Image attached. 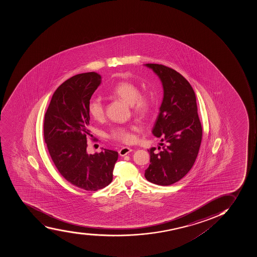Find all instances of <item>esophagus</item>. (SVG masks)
<instances>
[{"label":"esophagus","mask_w":257,"mask_h":257,"mask_svg":"<svg viewBox=\"0 0 257 257\" xmlns=\"http://www.w3.org/2000/svg\"><path fill=\"white\" fill-rule=\"evenodd\" d=\"M131 152H132L131 148H127V147H122L120 150L118 151V154H119L121 157H123V156L127 155V154L131 153Z\"/></svg>","instance_id":"esophagus-1"}]
</instances>
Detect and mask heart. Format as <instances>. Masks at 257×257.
Wrapping results in <instances>:
<instances>
[{"instance_id": "heart-1", "label": "heart", "mask_w": 257, "mask_h": 257, "mask_svg": "<svg viewBox=\"0 0 257 257\" xmlns=\"http://www.w3.org/2000/svg\"><path fill=\"white\" fill-rule=\"evenodd\" d=\"M111 94L117 97L123 99L130 104L134 113L137 115L146 116L153 109V100L150 95L140 94L139 86L131 81H119L111 89ZM88 112L95 120L101 121L105 115L103 103L97 99H91L88 105ZM135 126L116 127L111 130L109 137L115 141L121 142L122 144H133L136 139L133 131Z\"/></svg>"}]
</instances>
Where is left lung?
Listing matches in <instances>:
<instances>
[{"label": "left lung", "instance_id": "obj_1", "mask_svg": "<svg viewBox=\"0 0 257 257\" xmlns=\"http://www.w3.org/2000/svg\"><path fill=\"white\" fill-rule=\"evenodd\" d=\"M159 76L164 97L153 134L162 143L148 151L150 165L145 171L149 182L170 185L180 181L194 166L202 141L201 122L196 96L189 81L176 70L164 65L147 63Z\"/></svg>", "mask_w": 257, "mask_h": 257}]
</instances>
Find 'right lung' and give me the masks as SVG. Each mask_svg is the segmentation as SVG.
Returning <instances> with one entry per match:
<instances>
[{"label":"right lung","instance_id":"add662e5","mask_svg":"<svg viewBox=\"0 0 257 257\" xmlns=\"http://www.w3.org/2000/svg\"><path fill=\"white\" fill-rule=\"evenodd\" d=\"M100 83L101 76L95 72L67 79L55 90L44 115V141L53 163L63 178L87 191L110 184L118 160L115 151L86 152V137L92 136L88 105Z\"/></svg>","mask_w":257,"mask_h":257}]
</instances>
